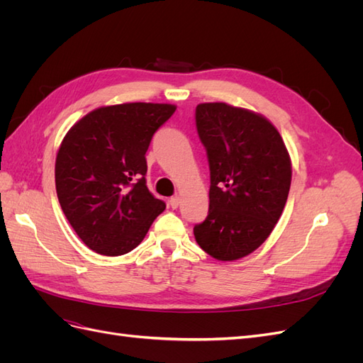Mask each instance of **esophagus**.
<instances>
[{"label":"esophagus","mask_w":363,"mask_h":363,"mask_svg":"<svg viewBox=\"0 0 363 363\" xmlns=\"http://www.w3.org/2000/svg\"><path fill=\"white\" fill-rule=\"evenodd\" d=\"M169 204L172 208H177L180 206V196L179 195H174L169 199Z\"/></svg>","instance_id":"obj_1"}]
</instances>
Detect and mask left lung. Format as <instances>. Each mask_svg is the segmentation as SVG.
I'll return each instance as SVG.
<instances>
[{"instance_id": "1", "label": "left lung", "mask_w": 363, "mask_h": 363, "mask_svg": "<svg viewBox=\"0 0 363 363\" xmlns=\"http://www.w3.org/2000/svg\"><path fill=\"white\" fill-rule=\"evenodd\" d=\"M195 124L206 148L208 213L194 227L199 245L218 260L259 248L281 216L291 188V159L267 118L225 103H203Z\"/></svg>"}]
</instances>
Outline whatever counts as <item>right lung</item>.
Masks as SVG:
<instances>
[{
  "mask_svg": "<svg viewBox=\"0 0 363 363\" xmlns=\"http://www.w3.org/2000/svg\"><path fill=\"white\" fill-rule=\"evenodd\" d=\"M174 112L172 104L152 103L100 107L63 138L57 199L75 233L98 255L136 248L167 207L147 188L145 152Z\"/></svg>",
  "mask_w": 363,
  "mask_h": 363,
  "instance_id": "1",
  "label": "right lung"
}]
</instances>
